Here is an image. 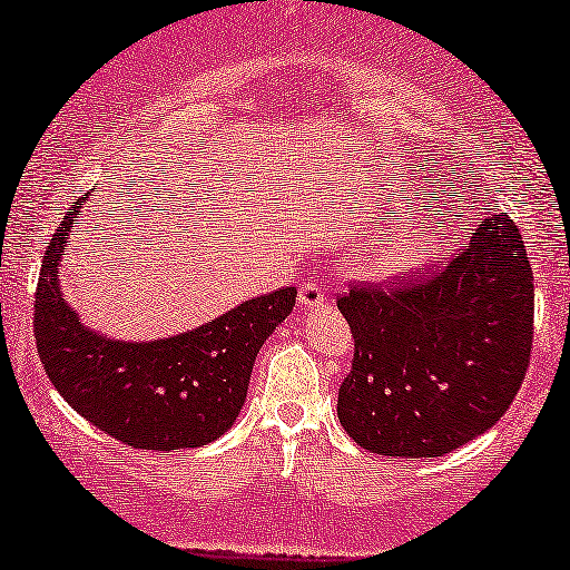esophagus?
Listing matches in <instances>:
<instances>
[{"label":"esophagus","mask_w":570,"mask_h":570,"mask_svg":"<svg viewBox=\"0 0 570 570\" xmlns=\"http://www.w3.org/2000/svg\"><path fill=\"white\" fill-rule=\"evenodd\" d=\"M326 292L324 286L315 284V281H303V286H299V305L303 307H321L326 303Z\"/></svg>","instance_id":"34e87169"}]
</instances>
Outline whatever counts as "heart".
<instances>
[{
  "instance_id": "b5f03b06",
  "label": "heart",
  "mask_w": 570,
  "mask_h": 570,
  "mask_svg": "<svg viewBox=\"0 0 570 570\" xmlns=\"http://www.w3.org/2000/svg\"><path fill=\"white\" fill-rule=\"evenodd\" d=\"M424 255V246H393V249L387 252V257H385V271H401V267H406V265H411V259H416V257H422Z\"/></svg>"
}]
</instances>
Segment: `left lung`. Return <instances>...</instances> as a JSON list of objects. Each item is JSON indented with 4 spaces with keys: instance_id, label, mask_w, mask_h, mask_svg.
<instances>
[{
    "instance_id": "1",
    "label": "left lung",
    "mask_w": 570,
    "mask_h": 570,
    "mask_svg": "<svg viewBox=\"0 0 570 570\" xmlns=\"http://www.w3.org/2000/svg\"><path fill=\"white\" fill-rule=\"evenodd\" d=\"M337 307L355 342L337 414L372 454H449L497 424L523 385L533 273L507 212L483 217L438 273L351 284Z\"/></svg>"
}]
</instances>
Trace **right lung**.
<instances>
[{"instance_id":"1","label":"right lung","mask_w":570,"mask_h":570,"mask_svg":"<svg viewBox=\"0 0 570 570\" xmlns=\"http://www.w3.org/2000/svg\"><path fill=\"white\" fill-rule=\"evenodd\" d=\"M79 204L55 230L33 294V334L45 372L95 428L132 449H198L236 422L255 355L286 315V286L233 307L194 332L156 342H116L89 332L60 294V252Z\"/></svg>"}]
</instances>
